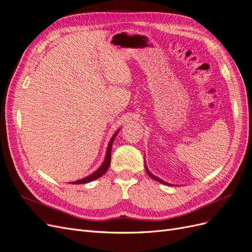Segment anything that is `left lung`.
I'll return each instance as SVG.
<instances>
[{
    "mask_svg": "<svg viewBox=\"0 0 252 252\" xmlns=\"http://www.w3.org/2000/svg\"><path fill=\"white\" fill-rule=\"evenodd\" d=\"M145 169H146V172H147V174L149 175V177L151 178V179H154L155 181H157V182H159V183H162V184H165V185H169V186H174V185H172V184H169V183H167V182H165V181H163V180H161L159 178H158V177H156L155 174H152L150 171H149V169L147 168V165H146V162H145ZM177 186V185H175Z\"/></svg>",
    "mask_w": 252,
    "mask_h": 252,
    "instance_id": "obj_1",
    "label": "left lung"
}]
</instances>
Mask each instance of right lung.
<instances>
[{"instance_id": "right-lung-1", "label": "right lung", "mask_w": 252, "mask_h": 252, "mask_svg": "<svg viewBox=\"0 0 252 252\" xmlns=\"http://www.w3.org/2000/svg\"><path fill=\"white\" fill-rule=\"evenodd\" d=\"M120 129H118V130L114 132V134L112 135V138L110 139L109 143H108V147H107V150H106V155H105V158L104 161L102 163V165L98 167V168L93 172L91 174L87 175L86 178H83L81 180H78V181H74V182H71L70 184H86V183H89V182H93L98 178H101L103 174H105V172L108 170L109 168V165H110V161H111V148H112V144H113V141H114V138H116L117 134L119 133Z\"/></svg>"}]
</instances>
